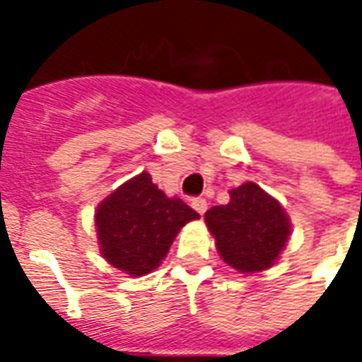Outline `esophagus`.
I'll return each instance as SVG.
<instances>
[{"instance_id":"1","label":"esophagus","mask_w":362,"mask_h":362,"mask_svg":"<svg viewBox=\"0 0 362 362\" xmlns=\"http://www.w3.org/2000/svg\"><path fill=\"white\" fill-rule=\"evenodd\" d=\"M192 207H194L199 215H204V213L207 211V202H205L204 197H194V199H192Z\"/></svg>"}]
</instances>
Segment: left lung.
I'll return each mask as SVG.
<instances>
[{
    "label": "left lung",
    "mask_w": 362,
    "mask_h": 362,
    "mask_svg": "<svg viewBox=\"0 0 362 362\" xmlns=\"http://www.w3.org/2000/svg\"><path fill=\"white\" fill-rule=\"evenodd\" d=\"M227 205L205 213L225 264L240 273L269 269L291 236V221L283 205L254 182L233 188Z\"/></svg>",
    "instance_id": "1"
}]
</instances>
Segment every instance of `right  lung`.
<instances>
[{
  "label": "right lung",
  "instance_id": "1",
  "mask_svg": "<svg viewBox=\"0 0 362 362\" xmlns=\"http://www.w3.org/2000/svg\"><path fill=\"white\" fill-rule=\"evenodd\" d=\"M199 219L180 197L158 189L149 173L114 189L96 207L95 227L103 258L132 277H141L166 258L186 223Z\"/></svg>",
  "mask_w": 362,
  "mask_h": 362
}]
</instances>
